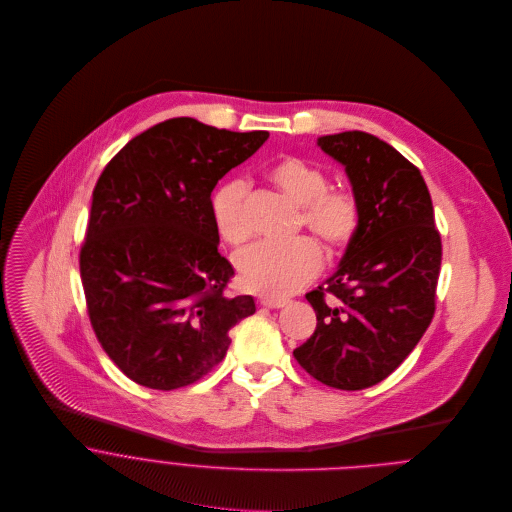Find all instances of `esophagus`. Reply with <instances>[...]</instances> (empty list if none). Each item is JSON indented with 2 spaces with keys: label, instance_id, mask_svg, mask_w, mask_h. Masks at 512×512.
<instances>
[{
  "label": "esophagus",
  "instance_id": "1",
  "mask_svg": "<svg viewBox=\"0 0 512 512\" xmlns=\"http://www.w3.org/2000/svg\"><path fill=\"white\" fill-rule=\"evenodd\" d=\"M288 301L286 299H276V297H260V305L270 307V309H280L284 307Z\"/></svg>",
  "mask_w": 512,
  "mask_h": 512
}]
</instances>
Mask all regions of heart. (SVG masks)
Masks as SVG:
<instances>
[{
	"label": "heart",
	"instance_id": "heart-1",
	"mask_svg": "<svg viewBox=\"0 0 512 512\" xmlns=\"http://www.w3.org/2000/svg\"><path fill=\"white\" fill-rule=\"evenodd\" d=\"M266 177L299 207V224L327 246L343 248L351 242L361 220L359 203L347 191L329 189L323 169L299 157H282L268 165ZM213 219L220 238L228 244H240L250 236L246 181L234 179L219 189L213 199ZM234 264L248 292L286 297L319 274L323 256L313 240L297 238L288 244H250L236 254Z\"/></svg>",
	"mask_w": 512,
	"mask_h": 512
}]
</instances>
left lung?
Wrapping results in <instances>:
<instances>
[{
	"instance_id": "1",
	"label": "left lung",
	"mask_w": 512,
	"mask_h": 512,
	"mask_svg": "<svg viewBox=\"0 0 512 512\" xmlns=\"http://www.w3.org/2000/svg\"><path fill=\"white\" fill-rule=\"evenodd\" d=\"M317 147L345 167L361 220L337 272L305 295L317 327L293 357L327 386L363 390L402 365L430 327L441 238L422 173L394 147L365 132L321 136Z\"/></svg>"
}]
</instances>
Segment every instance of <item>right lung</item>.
I'll use <instances>...</instances> for the list:
<instances>
[{"instance_id": "1", "label": "right lung", "mask_w": 512, "mask_h": 512, "mask_svg": "<svg viewBox=\"0 0 512 512\" xmlns=\"http://www.w3.org/2000/svg\"><path fill=\"white\" fill-rule=\"evenodd\" d=\"M268 132L165 120L122 147L94 191L80 278L92 329L128 378L187 386L224 359L228 331L254 297L222 295L234 268L219 254L211 193Z\"/></svg>"}]
</instances>
